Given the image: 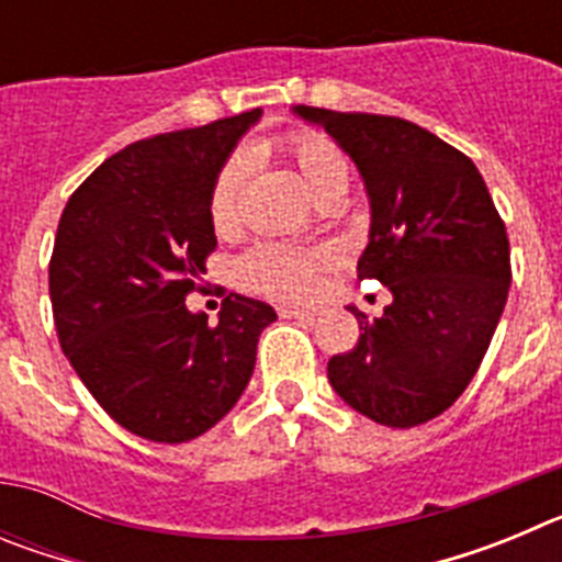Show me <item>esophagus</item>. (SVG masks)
Returning a JSON list of instances; mask_svg holds the SVG:
<instances>
[{
  "label": "esophagus",
  "mask_w": 562,
  "mask_h": 562,
  "mask_svg": "<svg viewBox=\"0 0 562 562\" xmlns=\"http://www.w3.org/2000/svg\"><path fill=\"white\" fill-rule=\"evenodd\" d=\"M281 315H284V317H297V321H315L317 312L301 310V306H281Z\"/></svg>",
  "instance_id": "esophagus-1"
}]
</instances>
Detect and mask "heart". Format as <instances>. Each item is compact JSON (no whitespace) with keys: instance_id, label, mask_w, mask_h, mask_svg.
Listing matches in <instances>:
<instances>
[{"instance_id":"1","label":"heart","mask_w":562,"mask_h":562,"mask_svg":"<svg viewBox=\"0 0 562 562\" xmlns=\"http://www.w3.org/2000/svg\"><path fill=\"white\" fill-rule=\"evenodd\" d=\"M278 151H284L295 162L297 173L312 196H324L335 188L349 186V162L340 148L324 134L290 132L276 143ZM245 186V162L233 157L216 173L207 200V216L213 231L227 233L238 220V200ZM326 267L324 252H301L281 245H258L241 258V278L252 290L272 297H306L315 292L321 270Z\"/></svg>"}]
</instances>
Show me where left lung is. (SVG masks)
<instances>
[{
    "instance_id": "obj_1",
    "label": "left lung",
    "mask_w": 562,
    "mask_h": 562,
    "mask_svg": "<svg viewBox=\"0 0 562 562\" xmlns=\"http://www.w3.org/2000/svg\"><path fill=\"white\" fill-rule=\"evenodd\" d=\"M349 154L371 207L360 278L391 290L360 340L329 360L349 408L389 428L434 419L464 394L513 284L509 238L470 157L402 117L292 106Z\"/></svg>"
}]
</instances>
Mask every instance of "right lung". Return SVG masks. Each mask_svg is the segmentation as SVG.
<instances>
[{"label":"right lung","mask_w":562,"mask_h":562,"mask_svg":"<svg viewBox=\"0 0 562 562\" xmlns=\"http://www.w3.org/2000/svg\"><path fill=\"white\" fill-rule=\"evenodd\" d=\"M261 109L132 143L89 173L61 213L49 301L67 360L128 434L180 445L245 394L265 301L227 295L220 324L186 295L216 250L207 200Z\"/></svg>","instance_id":"add662e5"}]
</instances>
